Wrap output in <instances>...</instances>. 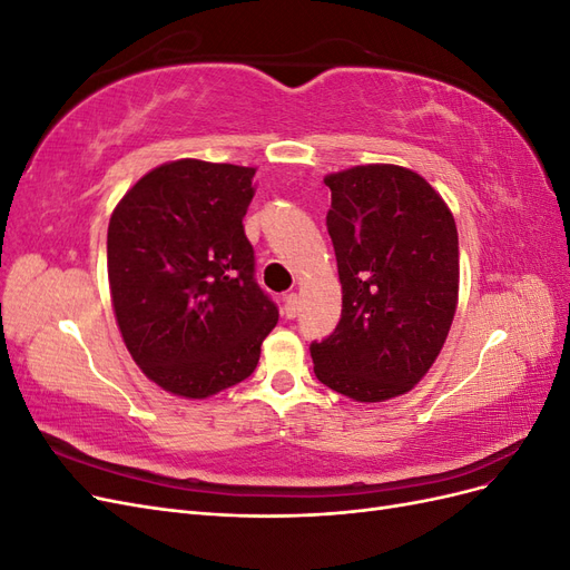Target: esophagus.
Here are the masks:
<instances>
[{
	"mask_svg": "<svg viewBox=\"0 0 570 570\" xmlns=\"http://www.w3.org/2000/svg\"><path fill=\"white\" fill-rule=\"evenodd\" d=\"M283 314L287 318H295L299 314V297L295 295V292H289V295L283 297Z\"/></svg>",
	"mask_w": 570,
	"mask_h": 570,
	"instance_id": "esophagus-1",
	"label": "esophagus"
}]
</instances>
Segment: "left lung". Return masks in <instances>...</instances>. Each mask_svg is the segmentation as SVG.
Here are the masks:
<instances>
[{"instance_id":"1","label":"left lung","mask_w":570,"mask_h":570,"mask_svg":"<svg viewBox=\"0 0 570 570\" xmlns=\"http://www.w3.org/2000/svg\"><path fill=\"white\" fill-rule=\"evenodd\" d=\"M325 185L342 316L308 347L314 373L350 400L383 402L416 385L450 335L456 223L435 189L402 166H354Z\"/></svg>"}]
</instances>
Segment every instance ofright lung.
<instances>
[{
  "mask_svg": "<svg viewBox=\"0 0 570 570\" xmlns=\"http://www.w3.org/2000/svg\"><path fill=\"white\" fill-rule=\"evenodd\" d=\"M254 168L197 159L149 170L109 220L116 321L149 381L204 400L249 377L278 306L254 278L243 218Z\"/></svg>",
  "mask_w": 570,
  "mask_h": 570,
  "instance_id": "add662e5",
  "label": "right lung"
}]
</instances>
